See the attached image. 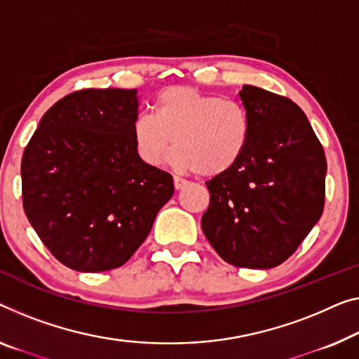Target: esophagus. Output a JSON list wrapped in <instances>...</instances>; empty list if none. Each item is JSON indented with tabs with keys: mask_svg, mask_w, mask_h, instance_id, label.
<instances>
[{
	"mask_svg": "<svg viewBox=\"0 0 359 359\" xmlns=\"http://www.w3.org/2000/svg\"><path fill=\"white\" fill-rule=\"evenodd\" d=\"M185 185H187V180L180 179V177H177V175H175V177H174V187H175V190H182Z\"/></svg>",
	"mask_w": 359,
	"mask_h": 359,
	"instance_id": "34e87169",
	"label": "esophagus"
}]
</instances>
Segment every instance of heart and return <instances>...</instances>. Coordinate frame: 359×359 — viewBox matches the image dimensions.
<instances>
[{"mask_svg": "<svg viewBox=\"0 0 359 359\" xmlns=\"http://www.w3.org/2000/svg\"><path fill=\"white\" fill-rule=\"evenodd\" d=\"M138 158L159 165L174 143L170 163L180 172L203 177L226 172L242 158L250 138V117L238 101L177 85L154 101V112H142L132 126Z\"/></svg>", "mask_w": 359, "mask_h": 359, "instance_id": "1", "label": "heart"}]
</instances>
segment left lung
<instances>
[{
	"label": "left lung",
	"mask_w": 359,
	"mask_h": 359,
	"mask_svg": "<svg viewBox=\"0 0 359 359\" xmlns=\"http://www.w3.org/2000/svg\"><path fill=\"white\" fill-rule=\"evenodd\" d=\"M250 117L242 158L206 182L208 242L237 267L271 269L295 253L324 210L327 163L304 112L253 85L238 93Z\"/></svg>",
	"instance_id": "obj_1"
}]
</instances>
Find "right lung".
Wrapping results in <instances>:
<instances>
[{"mask_svg":"<svg viewBox=\"0 0 359 359\" xmlns=\"http://www.w3.org/2000/svg\"><path fill=\"white\" fill-rule=\"evenodd\" d=\"M137 116L135 88L79 90L45 112L24 149L27 219L74 271L127 263L174 194L172 175L138 158Z\"/></svg>","mask_w":359,"mask_h":359,"instance_id":"1","label":"right lung"}]
</instances>
